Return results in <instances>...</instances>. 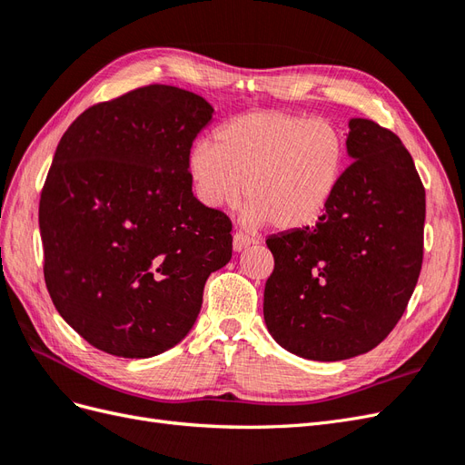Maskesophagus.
<instances>
[{
    "label": "esophagus",
    "mask_w": 465,
    "mask_h": 465,
    "mask_svg": "<svg viewBox=\"0 0 465 465\" xmlns=\"http://www.w3.org/2000/svg\"><path fill=\"white\" fill-rule=\"evenodd\" d=\"M252 242H254V238L244 234V232H241V231H236L234 236H232V248H234L236 252H242V250H244L246 246H250Z\"/></svg>",
    "instance_id": "obj_1"
}]
</instances>
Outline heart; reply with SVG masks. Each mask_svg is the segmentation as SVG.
<instances>
[{
  "label": "heart",
  "instance_id": "heart-1",
  "mask_svg": "<svg viewBox=\"0 0 465 465\" xmlns=\"http://www.w3.org/2000/svg\"><path fill=\"white\" fill-rule=\"evenodd\" d=\"M345 161L347 139L333 120L256 110L224 122L215 143H195L188 173L203 205H234L244 184L246 227L299 231L328 209Z\"/></svg>",
  "mask_w": 465,
  "mask_h": 465
}]
</instances>
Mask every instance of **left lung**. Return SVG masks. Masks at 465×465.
<instances>
[{"mask_svg":"<svg viewBox=\"0 0 465 465\" xmlns=\"http://www.w3.org/2000/svg\"><path fill=\"white\" fill-rule=\"evenodd\" d=\"M345 168L316 224L267 238L275 267L263 318L273 340L311 361L369 353L396 328L423 265L425 186L401 139L349 122Z\"/></svg>","mask_w":465,"mask_h":465,"instance_id":"8db88e82","label":"left lung"}]
</instances>
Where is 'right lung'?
<instances>
[{
	"mask_svg": "<svg viewBox=\"0 0 465 465\" xmlns=\"http://www.w3.org/2000/svg\"><path fill=\"white\" fill-rule=\"evenodd\" d=\"M213 106L137 87L69 125L40 193L45 281L55 311L104 353L147 359L184 340L232 223L195 200L188 154Z\"/></svg>",
	"mask_w": 465,
	"mask_h": 465,
	"instance_id": "1",
	"label": "right lung"
}]
</instances>
